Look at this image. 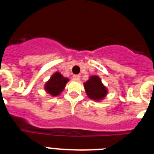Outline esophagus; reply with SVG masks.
Segmentation results:
<instances>
[{
	"mask_svg": "<svg viewBox=\"0 0 154 154\" xmlns=\"http://www.w3.org/2000/svg\"><path fill=\"white\" fill-rule=\"evenodd\" d=\"M73 80H75V81H79L80 80V75H73Z\"/></svg>",
	"mask_w": 154,
	"mask_h": 154,
	"instance_id": "esophagus-1",
	"label": "esophagus"
}]
</instances>
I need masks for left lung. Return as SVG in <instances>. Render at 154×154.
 <instances>
[{
  "instance_id": "1",
  "label": "left lung",
  "mask_w": 154,
  "mask_h": 154,
  "mask_svg": "<svg viewBox=\"0 0 154 154\" xmlns=\"http://www.w3.org/2000/svg\"><path fill=\"white\" fill-rule=\"evenodd\" d=\"M84 87L87 96L93 100H101L106 96L107 89L103 85L99 76H91L89 79L84 83Z\"/></svg>"
}]
</instances>
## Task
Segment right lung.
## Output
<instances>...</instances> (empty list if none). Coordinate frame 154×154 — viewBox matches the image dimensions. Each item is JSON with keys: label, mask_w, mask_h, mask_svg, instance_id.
<instances>
[{"label": "right lung", "mask_w": 154, "mask_h": 154, "mask_svg": "<svg viewBox=\"0 0 154 154\" xmlns=\"http://www.w3.org/2000/svg\"><path fill=\"white\" fill-rule=\"evenodd\" d=\"M69 79L63 77L59 72H55L48 82H46L45 89L48 93L53 96H56L63 91Z\"/></svg>", "instance_id": "right-lung-1"}]
</instances>
